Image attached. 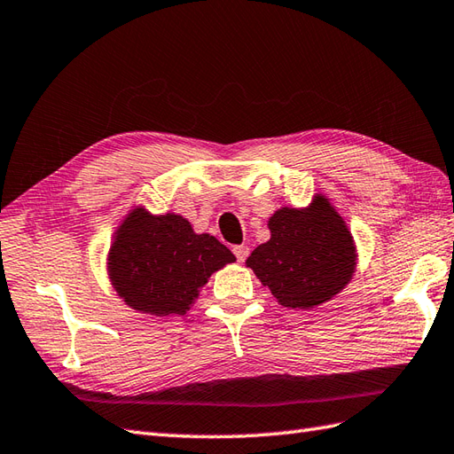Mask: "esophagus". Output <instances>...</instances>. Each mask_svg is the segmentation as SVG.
I'll use <instances>...</instances> for the list:
<instances>
[{"label":"esophagus","mask_w":454,"mask_h":454,"mask_svg":"<svg viewBox=\"0 0 454 454\" xmlns=\"http://www.w3.org/2000/svg\"><path fill=\"white\" fill-rule=\"evenodd\" d=\"M231 251H234V255H236V259L239 262H244L247 259V255H249V247L247 246H236Z\"/></svg>","instance_id":"1"}]
</instances>
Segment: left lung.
Masks as SVG:
<instances>
[{
  "label": "left lung",
  "mask_w": 454,
  "mask_h": 454,
  "mask_svg": "<svg viewBox=\"0 0 454 454\" xmlns=\"http://www.w3.org/2000/svg\"><path fill=\"white\" fill-rule=\"evenodd\" d=\"M270 239L246 265L284 308L313 309L352 280L357 249L350 228L325 193L308 207H280L269 218Z\"/></svg>",
  "instance_id": "8db88e82"
}]
</instances>
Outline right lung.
Masks as SVG:
<instances>
[{
	"mask_svg": "<svg viewBox=\"0 0 454 454\" xmlns=\"http://www.w3.org/2000/svg\"><path fill=\"white\" fill-rule=\"evenodd\" d=\"M234 261L224 244L197 234L182 215H153L137 205L114 231L106 272L131 309L170 317L192 309L210 275Z\"/></svg>",
	"mask_w": 454,
	"mask_h": 454,
	"instance_id": "obj_1",
	"label": "right lung"
}]
</instances>
